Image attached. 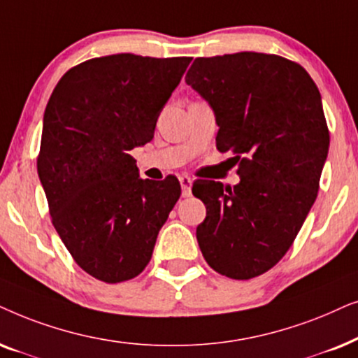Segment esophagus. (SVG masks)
<instances>
[{
    "label": "esophagus",
    "instance_id": "1",
    "mask_svg": "<svg viewBox=\"0 0 358 358\" xmlns=\"http://www.w3.org/2000/svg\"><path fill=\"white\" fill-rule=\"evenodd\" d=\"M180 185H182V196H183V198L192 196V185H193V180L189 178V176L183 175V176H180Z\"/></svg>",
    "mask_w": 358,
    "mask_h": 358
}]
</instances>
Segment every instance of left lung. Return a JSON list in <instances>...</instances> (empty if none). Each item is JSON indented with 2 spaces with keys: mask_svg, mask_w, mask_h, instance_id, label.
I'll use <instances>...</instances> for the list:
<instances>
[{
  "mask_svg": "<svg viewBox=\"0 0 358 358\" xmlns=\"http://www.w3.org/2000/svg\"><path fill=\"white\" fill-rule=\"evenodd\" d=\"M185 82L213 108L217 150L236 155L241 176L234 188L193 187L206 206L199 249L217 273L254 278L282 260L316 201L329 152L321 93L301 65L259 52L201 57Z\"/></svg>",
  "mask_w": 358,
  "mask_h": 358,
  "instance_id": "left-lung-1",
  "label": "left lung"
}]
</instances>
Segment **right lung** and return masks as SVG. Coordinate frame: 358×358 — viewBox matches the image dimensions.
<instances>
[{
	"instance_id": "1",
	"label": "right lung",
	"mask_w": 358,
	"mask_h": 358,
	"mask_svg": "<svg viewBox=\"0 0 358 358\" xmlns=\"http://www.w3.org/2000/svg\"><path fill=\"white\" fill-rule=\"evenodd\" d=\"M189 57H99L62 76L47 103L37 173L52 222L76 264L119 283L150 262L182 188L139 176L129 152L152 141Z\"/></svg>"
}]
</instances>
